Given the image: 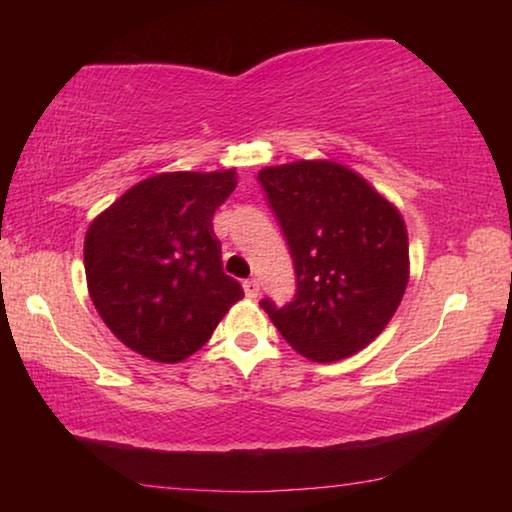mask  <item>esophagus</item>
Instances as JSON below:
<instances>
[{
	"label": "esophagus",
	"instance_id": "1",
	"mask_svg": "<svg viewBox=\"0 0 512 512\" xmlns=\"http://www.w3.org/2000/svg\"><path fill=\"white\" fill-rule=\"evenodd\" d=\"M244 293H247V298H258V293H261V286H258L256 279H247V282L242 284Z\"/></svg>",
	"mask_w": 512,
	"mask_h": 512
}]
</instances>
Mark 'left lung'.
I'll use <instances>...</instances> for the list:
<instances>
[{
  "label": "left lung",
  "mask_w": 512,
  "mask_h": 512,
  "mask_svg": "<svg viewBox=\"0 0 512 512\" xmlns=\"http://www.w3.org/2000/svg\"><path fill=\"white\" fill-rule=\"evenodd\" d=\"M284 230L296 296L261 300L298 354L331 363L384 331L410 275L408 230L398 209L366 179L333 160H298L258 172Z\"/></svg>",
  "instance_id": "1"
}]
</instances>
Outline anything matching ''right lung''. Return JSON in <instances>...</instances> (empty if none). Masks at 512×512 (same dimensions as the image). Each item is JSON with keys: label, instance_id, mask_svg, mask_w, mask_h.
Instances as JSON below:
<instances>
[{"label": "right lung", "instance_id": "1", "mask_svg": "<svg viewBox=\"0 0 512 512\" xmlns=\"http://www.w3.org/2000/svg\"><path fill=\"white\" fill-rule=\"evenodd\" d=\"M235 186V170L163 172L90 223L83 244L88 293L125 347L151 361H184L244 296L223 272L212 228Z\"/></svg>", "mask_w": 512, "mask_h": 512}]
</instances>
